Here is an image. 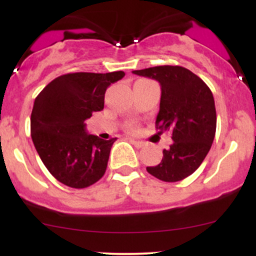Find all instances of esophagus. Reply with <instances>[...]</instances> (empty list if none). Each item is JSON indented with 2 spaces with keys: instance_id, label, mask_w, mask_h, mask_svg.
<instances>
[{
  "instance_id": "obj_1",
  "label": "esophagus",
  "mask_w": 256,
  "mask_h": 256,
  "mask_svg": "<svg viewBox=\"0 0 256 256\" xmlns=\"http://www.w3.org/2000/svg\"><path fill=\"white\" fill-rule=\"evenodd\" d=\"M132 144H134V146H137V148H143V146H146L144 142H142V140H131Z\"/></svg>"
}]
</instances>
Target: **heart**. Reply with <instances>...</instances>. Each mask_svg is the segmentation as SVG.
Masks as SVG:
<instances>
[{
    "instance_id": "b5f03b06",
    "label": "heart",
    "mask_w": 256,
    "mask_h": 256,
    "mask_svg": "<svg viewBox=\"0 0 256 256\" xmlns=\"http://www.w3.org/2000/svg\"><path fill=\"white\" fill-rule=\"evenodd\" d=\"M134 130H136V126H134V125L128 126V131H134Z\"/></svg>"
}]
</instances>
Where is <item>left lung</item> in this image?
Here are the masks:
<instances>
[{"mask_svg": "<svg viewBox=\"0 0 256 256\" xmlns=\"http://www.w3.org/2000/svg\"><path fill=\"white\" fill-rule=\"evenodd\" d=\"M161 85L160 110L155 126L172 132L173 143L162 160L146 171L160 180L179 182L198 168L212 146L216 128L213 94L195 73L182 66H156L132 71Z\"/></svg>", "mask_w": 256, "mask_h": 256, "instance_id": "left-lung-1", "label": "left lung"}]
</instances>
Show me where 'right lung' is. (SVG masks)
Returning a JSON list of instances; mask_svg holds the SVG:
<instances>
[{"instance_id":"obj_1","label":"right lung","mask_w":256,"mask_h":256,"mask_svg":"<svg viewBox=\"0 0 256 256\" xmlns=\"http://www.w3.org/2000/svg\"><path fill=\"white\" fill-rule=\"evenodd\" d=\"M124 76L122 71L67 73L38 94L31 113L32 142L60 183L83 189L104 177L116 138L89 134L84 122L104 110L107 88Z\"/></svg>"}]
</instances>
